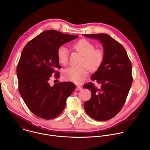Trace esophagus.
<instances>
[{"instance_id":"1","label":"esophagus","mask_w":150,"mask_h":150,"mask_svg":"<svg viewBox=\"0 0 150 150\" xmlns=\"http://www.w3.org/2000/svg\"><path fill=\"white\" fill-rule=\"evenodd\" d=\"M82 87H81V86H76V91H80V90H82Z\"/></svg>"}]
</instances>
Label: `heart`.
<instances>
[{
    "instance_id": "b5f03b06",
    "label": "heart",
    "mask_w": 150,
    "mask_h": 150,
    "mask_svg": "<svg viewBox=\"0 0 150 150\" xmlns=\"http://www.w3.org/2000/svg\"><path fill=\"white\" fill-rule=\"evenodd\" d=\"M74 48L81 55L83 58L80 62L79 67H71L63 72L65 79L76 84H80L84 80L87 74V69L94 71L101 66L104 54L99 48H94V45L87 39H81L74 45ZM57 59L60 64L65 65L69 60V51L64 46L60 47L57 50Z\"/></svg>"
}]
</instances>
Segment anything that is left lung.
Masks as SVG:
<instances>
[{"label": "left lung", "mask_w": 150, "mask_h": 150, "mask_svg": "<svg viewBox=\"0 0 150 150\" xmlns=\"http://www.w3.org/2000/svg\"><path fill=\"white\" fill-rule=\"evenodd\" d=\"M99 40L103 48L101 66L91 79L96 81L100 88L92 83L84 86L91 90V99L84 104L86 113L93 119L103 121L115 117L123 106L132 84V64L121 44L105 33L83 35Z\"/></svg>", "instance_id": "left-lung-1"}]
</instances>
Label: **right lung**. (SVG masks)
Here are the masks:
<instances>
[{
  "label": "right lung",
  "instance_id": "1",
  "mask_svg": "<svg viewBox=\"0 0 150 150\" xmlns=\"http://www.w3.org/2000/svg\"><path fill=\"white\" fill-rule=\"evenodd\" d=\"M78 38L54 30H45L25 45L17 67L18 90L21 96L35 115L45 120L59 116L63 111L66 99L76 86L68 82L51 86L49 80L60 66L57 50L63 44Z\"/></svg>",
  "mask_w": 150,
  "mask_h": 150
}]
</instances>
